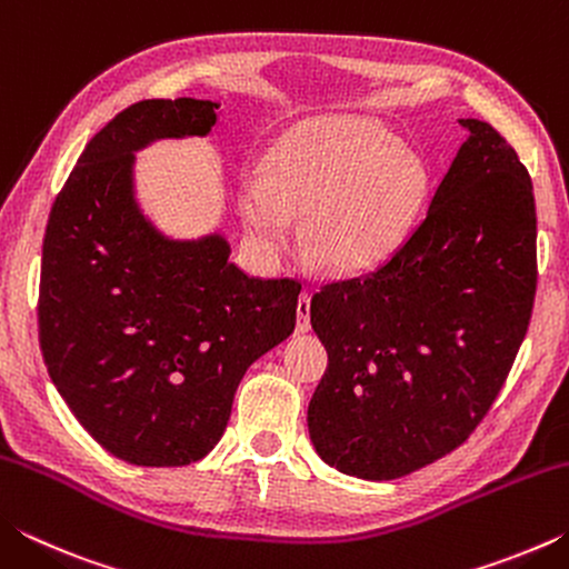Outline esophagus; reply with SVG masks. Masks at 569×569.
<instances>
[{
    "label": "esophagus",
    "instance_id": "esophagus-1",
    "mask_svg": "<svg viewBox=\"0 0 569 569\" xmlns=\"http://www.w3.org/2000/svg\"><path fill=\"white\" fill-rule=\"evenodd\" d=\"M296 331L298 333L311 331V296H308V293H301V298H298V306H296Z\"/></svg>",
    "mask_w": 569,
    "mask_h": 569
}]
</instances>
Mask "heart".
I'll return each instance as SVG.
<instances>
[{
	"instance_id": "obj_1",
	"label": "heart",
	"mask_w": 569,
	"mask_h": 569,
	"mask_svg": "<svg viewBox=\"0 0 569 569\" xmlns=\"http://www.w3.org/2000/svg\"><path fill=\"white\" fill-rule=\"evenodd\" d=\"M427 170L377 124L319 118L273 142L263 178L246 180L240 216L258 250L281 256L306 213V253L326 271L361 273L393 253L421 203Z\"/></svg>"
}]
</instances>
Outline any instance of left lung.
<instances>
[{
	"instance_id": "left-lung-1",
	"label": "left lung",
	"mask_w": 569,
	"mask_h": 569,
	"mask_svg": "<svg viewBox=\"0 0 569 569\" xmlns=\"http://www.w3.org/2000/svg\"><path fill=\"white\" fill-rule=\"evenodd\" d=\"M459 122L469 138L413 233L387 263L311 298L329 366L308 431L343 475L397 479L465 445L532 319V180L492 124Z\"/></svg>"
}]
</instances>
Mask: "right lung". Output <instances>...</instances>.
Masks as SVG:
<instances>
[{
	"label": "right lung",
	"mask_w": 569,
	"mask_h": 569,
	"mask_svg": "<svg viewBox=\"0 0 569 569\" xmlns=\"http://www.w3.org/2000/svg\"><path fill=\"white\" fill-rule=\"evenodd\" d=\"M210 100H142L84 146L42 246L40 346L67 407L138 467H182L223 437L240 379L293 333L301 283L250 278L223 236L172 240L142 216L134 150L208 134Z\"/></svg>",
	"instance_id": "add662e5"
}]
</instances>
